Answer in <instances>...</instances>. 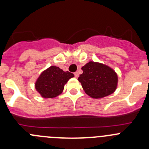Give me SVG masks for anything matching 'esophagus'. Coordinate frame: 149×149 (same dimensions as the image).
<instances>
[{"label":"esophagus","instance_id":"34e87169","mask_svg":"<svg viewBox=\"0 0 149 149\" xmlns=\"http://www.w3.org/2000/svg\"><path fill=\"white\" fill-rule=\"evenodd\" d=\"M74 75H75V77H76V78H78V77H79V73H78V72H76V73H74Z\"/></svg>","mask_w":149,"mask_h":149}]
</instances>
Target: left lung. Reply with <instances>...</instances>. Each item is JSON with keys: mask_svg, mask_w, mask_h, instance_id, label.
Here are the masks:
<instances>
[{"mask_svg": "<svg viewBox=\"0 0 149 149\" xmlns=\"http://www.w3.org/2000/svg\"><path fill=\"white\" fill-rule=\"evenodd\" d=\"M79 76L86 94L94 99H100L114 93L118 87V76L109 66L98 62L89 61L81 68Z\"/></svg>", "mask_w": 149, "mask_h": 149, "instance_id": "obj_1", "label": "left lung"}]
</instances>
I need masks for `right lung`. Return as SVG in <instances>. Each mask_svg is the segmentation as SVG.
<instances>
[{
	"label": "right lung",
	"mask_w": 149,
	"mask_h": 149,
	"mask_svg": "<svg viewBox=\"0 0 149 149\" xmlns=\"http://www.w3.org/2000/svg\"><path fill=\"white\" fill-rule=\"evenodd\" d=\"M73 77V73L52 65L42 72L34 86L42 97L55 98L62 94L65 84Z\"/></svg>",
	"instance_id": "right-lung-1"
}]
</instances>
